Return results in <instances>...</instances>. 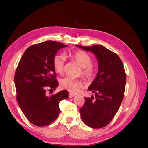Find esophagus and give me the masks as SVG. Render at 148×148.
<instances>
[{
    "label": "esophagus",
    "mask_w": 148,
    "mask_h": 148,
    "mask_svg": "<svg viewBox=\"0 0 148 148\" xmlns=\"http://www.w3.org/2000/svg\"><path fill=\"white\" fill-rule=\"evenodd\" d=\"M75 95H73V94H71V93H69V97H70V98H71V97H75Z\"/></svg>",
    "instance_id": "1"
}]
</instances>
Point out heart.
<instances>
[{"instance_id": "1", "label": "heart", "mask_w": 148, "mask_h": 148, "mask_svg": "<svg viewBox=\"0 0 148 148\" xmlns=\"http://www.w3.org/2000/svg\"><path fill=\"white\" fill-rule=\"evenodd\" d=\"M71 58L77 62V64L82 67V73L83 77L88 79H93L97 74V69L92 66V60L88 53L83 51H78L73 53ZM65 64V58L63 56L59 55L55 57L53 61V68L56 72L62 73L64 71ZM60 86L62 88L66 89L71 92L76 93L80 88H83V82L82 80L75 79L70 77H65L61 79Z\"/></svg>"}]
</instances>
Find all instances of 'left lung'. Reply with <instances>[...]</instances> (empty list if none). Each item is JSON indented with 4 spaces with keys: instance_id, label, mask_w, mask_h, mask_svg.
Segmentation results:
<instances>
[{
    "instance_id": "8db88e82",
    "label": "left lung",
    "mask_w": 148,
    "mask_h": 148,
    "mask_svg": "<svg viewBox=\"0 0 148 148\" xmlns=\"http://www.w3.org/2000/svg\"><path fill=\"white\" fill-rule=\"evenodd\" d=\"M75 46L93 53L98 62L97 73L88 88L95 93V97H84V104L79 109L82 119L89 127H104L117 112L124 97L126 74L122 62L117 54L101 45Z\"/></svg>"
}]
</instances>
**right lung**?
Wrapping results in <instances>:
<instances>
[{
  "instance_id": "1",
  "label": "right lung",
  "mask_w": 148,
  "mask_h": 148,
  "mask_svg": "<svg viewBox=\"0 0 148 148\" xmlns=\"http://www.w3.org/2000/svg\"><path fill=\"white\" fill-rule=\"evenodd\" d=\"M47 41L29 47L21 57L15 72L16 100L30 122L44 127L53 122L60 112L59 102L67 99L66 90L47 96L46 89H56L59 83L53 61L57 51L67 47Z\"/></svg>"
}]
</instances>
